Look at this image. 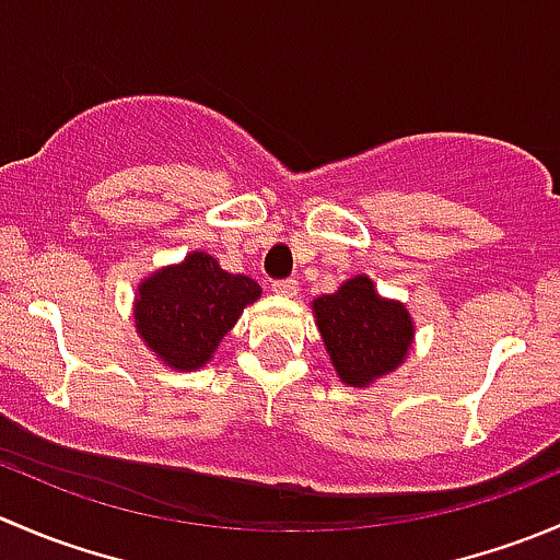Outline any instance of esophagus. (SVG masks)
Masks as SVG:
<instances>
[{
  "mask_svg": "<svg viewBox=\"0 0 560 560\" xmlns=\"http://www.w3.org/2000/svg\"><path fill=\"white\" fill-rule=\"evenodd\" d=\"M270 287H273L276 295H284V298L298 295V281L295 279H279V281H273Z\"/></svg>",
  "mask_w": 560,
  "mask_h": 560,
  "instance_id": "34e87169",
  "label": "esophagus"
}]
</instances>
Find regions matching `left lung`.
<instances>
[{
  "instance_id": "obj_1",
  "label": "left lung",
  "mask_w": 560,
  "mask_h": 560,
  "mask_svg": "<svg viewBox=\"0 0 560 560\" xmlns=\"http://www.w3.org/2000/svg\"><path fill=\"white\" fill-rule=\"evenodd\" d=\"M322 341L349 387H365L404 363L415 325L400 303L385 301L365 276L314 301Z\"/></svg>"
}]
</instances>
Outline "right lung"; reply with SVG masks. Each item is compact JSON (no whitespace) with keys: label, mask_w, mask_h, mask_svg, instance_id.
<instances>
[{"label":"right lung","mask_w":560,"mask_h":560,"mask_svg":"<svg viewBox=\"0 0 560 560\" xmlns=\"http://www.w3.org/2000/svg\"><path fill=\"white\" fill-rule=\"evenodd\" d=\"M248 276L228 273L208 254L195 252L175 268L145 279L138 290L135 322L145 347L178 371L200 369L211 360L224 332L259 298Z\"/></svg>","instance_id":"add662e5"}]
</instances>
